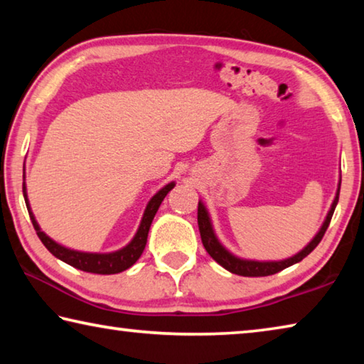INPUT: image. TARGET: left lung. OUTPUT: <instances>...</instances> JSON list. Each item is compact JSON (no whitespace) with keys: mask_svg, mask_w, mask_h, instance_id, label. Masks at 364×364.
<instances>
[{"mask_svg":"<svg viewBox=\"0 0 364 364\" xmlns=\"http://www.w3.org/2000/svg\"><path fill=\"white\" fill-rule=\"evenodd\" d=\"M338 193H341V184H338L337 196H336L334 202H332V207H331V210L328 213V217H326L324 225L321 226V230H319V232L316 234L315 239H313V241L308 244L304 250L299 252L297 255L287 258V260H282V262H254V260H241V258L231 255L230 252H228L223 247V245L218 242L217 236L213 234L210 218H208V213L205 210V207L199 202V205H197V223H199L202 244H204V247L208 252V255H210L215 262L220 263L221 267H223L228 271H231V273H234V274L247 276V278H260V276H269V274L279 273V271H282L287 267H291V264L304 260V258L308 254H310V252L315 250L316 245L321 242L324 232H326V230H328V226L331 223L332 215H334L336 205L338 202Z\"/></svg>","mask_w":364,"mask_h":364,"instance_id":"obj_1","label":"left lung"}]
</instances>
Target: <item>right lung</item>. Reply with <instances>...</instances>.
<instances>
[{"mask_svg":"<svg viewBox=\"0 0 364 364\" xmlns=\"http://www.w3.org/2000/svg\"><path fill=\"white\" fill-rule=\"evenodd\" d=\"M173 186H175V183H170L152 197V199L149 200V204H147V207H146L144 217H143V220H141V225H139L136 236L133 237V241L128 244L127 247H123L122 250L112 252V254H85V252H77V250H70V249L63 247V245L54 242L53 239H49L46 234L40 230L38 223L35 221L33 213L30 212V207H27V208H28L30 220H32V225L35 228L36 234H38L40 241L45 244V247L51 252L54 257H58L59 260L69 263L73 268L86 271V273L115 274V273H122V271L130 268L132 264L136 263L141 254H143L146 242H147V232H149L152 220H154V217H156V213L159 210L160 204H162V200L165 199V196H167L170 191L173 189ZM22 191H23V197H26V204L28 205L26 183L22 184Z\"/></svg>","mask_w":364,"mask_h":364,"instance_id":"1","label":"right lung"}]
</instances>
